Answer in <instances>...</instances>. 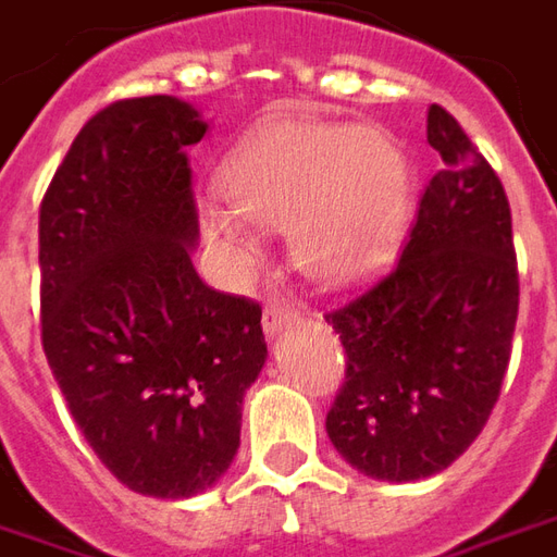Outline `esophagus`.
<instances>
[{
  "label": "esophagus",
  "instance_id": "obj_1",
  "mask_svg": "<svg viewBox=\"0 0 557 557\" xmlns=\"http://www.w3.org/2000/svg\"><path fill=\"white\" fill-rule=\"evenodd\" d=\"M301 319V310L289 301H271L262 313V329H265L268 337H277L280 332L292 329L295 322Z\"/></svg>",
  "mask_w": 557,
  "mask_h": 557
}]
</instances>
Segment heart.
Masks as SVG:
<instances>
[{
    "mask_svg": "<svg viewBox=\"0 0 557 557\" xmlns=\"http://www.w3.org/2000/svg\"><path fill=\"white\" fill-rule=\"evenodd\" d=\"M225 205L201 201L198 225L235 277L262 262L251 228H286L289 256L317 283H359L398 252L413 213V171L398 141L371 126L277 120L216 169Z\"/></svg>",
    "mask_w": 557,
    "mask_h": 557,
    "instance_id": "1",
    "label": "heart"
}]
</instances>
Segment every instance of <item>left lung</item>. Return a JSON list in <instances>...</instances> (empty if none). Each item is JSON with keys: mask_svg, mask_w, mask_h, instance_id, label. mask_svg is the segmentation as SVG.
<instances>
[{"mask_svg": "<svg viewBox=\"0 0 557 557\" xmlns=\"http://www.w3.org/2000/svg\"><path fill=\"white\" fill-rule=\"evenodd\" d=\"M428 181L392 274L332 310L346 380L325 419L334 449L383 482H416L453 465L500 395L519 317L512 220L492 165L441 104Z\"/></svg>", "mask_w": 557, "mask_h": 557, "instance_id": "left-lung-1", "label": "left lung"}]
</instances>
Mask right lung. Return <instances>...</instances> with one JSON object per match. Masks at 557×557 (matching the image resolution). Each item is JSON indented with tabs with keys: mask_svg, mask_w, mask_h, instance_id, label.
I'll list each match as a JSON object with an SVG mask.
<instances>
[{
	"mask_svg": "<svg viewBox=\"0 0 557 557\" xmlns=\"http://www.w3.org/2000/svg\"><path fill=\"white\" fill-rule=\"evenodd\" d=\"M208 120L174 96L108 104L81 129L38 216L41 344L77 428L132 492L220 482L268 359L262 310L205 286L186 150Z\"/></svg>",
	"mask_w": 557,
	"mask_h": 557,
	"instance_id": "right-lung-1",
	"label": "right lung"
}]
</instances>
